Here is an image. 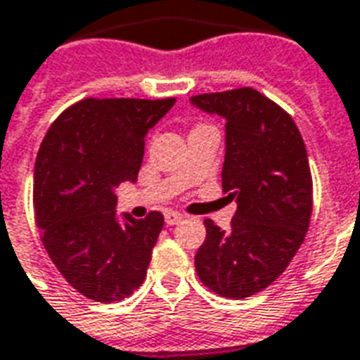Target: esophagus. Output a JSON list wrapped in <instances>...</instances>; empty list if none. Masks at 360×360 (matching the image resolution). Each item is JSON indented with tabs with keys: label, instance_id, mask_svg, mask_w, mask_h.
Wrapping results in <instances>:
<instances>
[{
	"label": "esophagus",
	"instance_id": "34e87169",
	"mask_svg": "<svg viewBox=\"0 0 360 360\" xmlns=\"http://www.w3.org/2000/svg\"><path fill=\"white\" fill-rule=\"evenodd\" d=\"M182 219H184V215L178 213V211H167V213H165V223H167V225H178Z\"/></svg>",
	"mask_w": 360,
	"mask_h": 360
}]
</instances>
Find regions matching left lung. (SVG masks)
Wrapping results in <instances>:
<instances>
[{
	"label": "left lung",
	"instance_id": "left-lung-1",
	"mask_svg": "<svg viewBox=\"0 0 360 360\" xmlns=\"http://www.w3.org/2000/svg\"><path fill=\"white\" fill-rule=\"evenodd\" d=\"M198 108L226 120L223 192L238 207L231 229L205 219L195 254L201 283L226 298L269 287L304 242L312 215V174L302 135L279 104L242 86L195 94Z\"/></svg>",
	"mask_w": 360,
	"mask_h": 360
}]
</instances>
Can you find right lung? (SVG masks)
I'll use <instances>...</instances> for the list:
<instances>
[{
	"label": "right lung",
	"instance_id": "obj_1",
	"mask_svg": "<svg viewBox=\"0 0 360 360\" xmlns=\"http://www.w3.org/2000/svg\"><path fill=\"white\" fill-rule=\"evenodd\" d=\"M176 98H83L44 135L34 165V219L48 256L83 297L116 302L141 287L165 217L116 215L114 188L135 182L145 135Z\"/></svg>",
	"mask_w": 360,
	"mask_h": 360
}]
</instances>
